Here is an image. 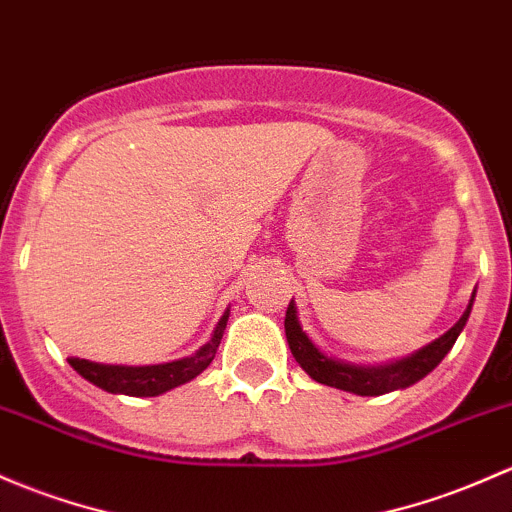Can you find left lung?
Here are the masks:
<instances>
[{"label": "left lung", "mask_w": 512, "mask_h": 512, "mask_svg": "<svg viewBox=\"0 0 512 512\" xmlns=\"http://www.w3.org/2000/svg\"><path fill=\"white\" fill-rule=\"evenodd\" d=\"M473 299H476V289H473L469 306L461 314V319L456 321L444 336H439L437 341L427 343L424 348L414 351L400 360H390L383 365H355L348 360H338L333 355H326L309 338V333L301 328L299 311L294 299L289 301L287 316H284V333H287L289 351H292L294 360L301 365L306 375L316 383L338 387V390L353 392V395L363 397H378L392 390H405L414 383H419L422 378H427L434 368L444 360V355L451 351V346L456 343L459 333L464 331L466 321H469Z\"/></svg>", "instance_id": "obj_1"}]
</instances>
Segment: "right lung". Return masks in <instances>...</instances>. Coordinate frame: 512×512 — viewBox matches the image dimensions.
<instances>
[{
  "instance_id": "add662e5",
  "label": "right lung",
  "mask_w": 512,
  "mask_h": 512,
  "mask_svg": "<svg viewBox=\"0 0 512 512\" xmlns=\"http://www.w3.org/2000/svg\"><path fill=\"white\" fill-rule=\"evenodd\" d=\"M230 309L220 316L215 324L211 341L203 343L196 353L186 355V358L171 360V363L157 365H110V363H95V360L71 358L68 363L73 365L75 373L85 378L88 383L98 385L100 390L112 392V395H129V397H157L164 392L174 390V387L191 383L196 375H201L208 365L213 363L215 351L220 346L225 326H228Z\"/></svg>"
}]
</instances>
